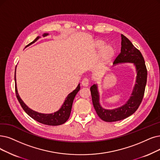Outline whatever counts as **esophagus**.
<instances>
[{"mask_svg": "<svg viewBox=\"0 0 160 160\" xmlns=\"http://www.w3.org/2000/svg\"><path fill=\"white\" fill-rule=\"evenodd\" d=\"M81 85H82V86L85 87H88V85H89V81H88V79L87 78H85V79H82V81L81 82Z\"/></svg>", "mask_w": 160, "mask_h": 160, "instance_id": "obj_1", "label": "esophagus"}]
</instances>
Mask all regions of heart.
<instances>
[{"label": "heart", "mask_w": 160, "mask_h": 160, "mask_svg": "<svg viewBox=\"0 0 160 160\" xmlns=\"http://www.w3.org/2000/svg\"><path fill=\"white\" fill-rule=\"evenodd\" d=\"M106 42L104 40L102 39H97L93 42V47L95 49L100 50V64L102 65H106L109 63L114 58L115 55L116 53V48L112 44H106Z\"/></svg>", "instance_id": "obj_1"}]
</instances>
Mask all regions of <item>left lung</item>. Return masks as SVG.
Segmentation results:
<instances>
[{"label":"left lung","mask_w":160,"mask_h":160,"mask_svg":"<svg viewBox=\"0 0 160 160\" xmlns=\"http://www.w3.org/2000/svg\"><path fill=\"white\" fill-rule=\"evenodd\" d=\"M121 52L113 62L116 65L122 63H132L135 66L137 77L135 85L126 103L118 108L107 110L100 103V94L97 84L91 87L92 104L99 118L106 122H114L124 119L135 113L142 100L147 81V69L143 56L127 38L121 34Z\"/></svg>","instance_id":"left-lung-1"}]
</instances>
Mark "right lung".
Wrapping results in <instances>:
<instances>
[{"label":"right lung","mask_w":160,"mask_h":160,"mask_svg":"<svg viewBox=\"0 0 160 160\" xmlns=\"http://www.w3.org/2000/svg\"><path fill=\"white\" fill-rule=\"evenodd\" d=\"M48 33H44L42 35L43 37H46L48 35ZM40 38L39 36H38L36 39L31 43H29L28 46L31 45L33 43L35 42L38 39ZM15 88H16V97L20 102V104L23 110L26 112L29 116L35 119V121H38L41 123L44 124V125H52V126H56V125H60L62 124H63L65 122H66V121L69 119L70 113H71L72 111V104H73V100L75 97V96L78 93L79 90H80V84H79L77 87V88L75 89L74 91H73L72 92H70L68 97L66 98V100L63 102L62 106L60 109L54 113H42L35 112L33 110L30 109V108L25 104L23 101L21 99L20 95H19L17 90V87H16V71H15Z\"/></svg>","instance_id":"add662e5"}]
</instances>
